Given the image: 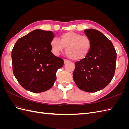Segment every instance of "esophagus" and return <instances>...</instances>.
<instances>
[{
    "instance_id": "esophagus-1",
    "label": "esophagus",
    "mask_w": 129,
    "mask_h": 129,
    "mask_svg": "<svg viewBox=\"0 0 129 129\" xmlns=\"http://www.w3.org/2000/svg\"><path fill=\"white\" fill-rule=\"evenodd\" d=\"M63 61H64V63H68V62H69V61L68 60H67V59H63Z\"/></svg>"
}]
</instances>
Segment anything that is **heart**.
Wrapping results in <instances>:
<instances>
[{
  "mask_svg": "<svg viewBox=\"0 0 129 129\" xmlns=\"http://www.w3.org/2000/svg\"><path fill=\"white\" fill-rule=\"evenodd\" d=\"M60 38V40L54 38L50 42L52 52L55 56L60 55L67 47V56L79 61L84 59L90 50L91 42L86 36L69 32L61 34Z\"/></svg>",
  "mask_w": 129,
  "mask_h": 129,
  "instance_id": "heart-1",
  "label": "heart"
}]
</instances>
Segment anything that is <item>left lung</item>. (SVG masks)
I'll list each match as a JSON object with an SVG mask.
<instances>
[{"label": "left lung", "instance_id": "obj_1", "mask_svg": "<svg viewBox=\"0 0 129 129\" xmlns=\"http://www.w3.org/2000/svg\"><path fill=\"white\" fill-rule=\"evenodd\" d=\"M91 42L84 59L75 62L73 79L82 90L94 92L106 87L114 76L117 53L111 41L95 29L84 30Z\"/></svg>", "mask_w": 129, "mask_h": 129}]
</instances>
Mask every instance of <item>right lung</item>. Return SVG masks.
I'll list each match as a JSON object with an SVG mask.
<instances>
[{
  "label": "right lung",
  "mask_w": 129,
  "mask_h": 129,
  "mask_svg": "<svg viewBox=\"0 0 129 129\" xmlns=\"http://www.w3.org/2000/svg\"><path fill=\"white\" fill-rule=\"evenodd\" d=\"M50 30L35 29L19 39L12 51L14 75L21 86L34 93L48 90L56 79L63 60L51 52Z\"/></svg>",
  "instance_id": "right-lung-1"
}]
</instances>
